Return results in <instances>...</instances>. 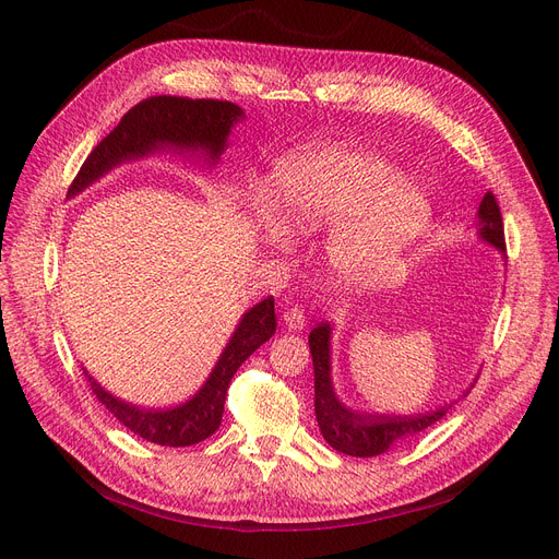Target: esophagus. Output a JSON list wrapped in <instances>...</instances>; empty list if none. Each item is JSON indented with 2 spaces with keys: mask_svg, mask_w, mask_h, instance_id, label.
I'll return each instance as SVG.
<instances>
[{
  "mask_svg": "<svg viewBox=\"0 0 559 559\" xmlns=\"http://www.w3.org/2000/svg\"><path fill=\"white\" fill-rule=\"evenodd\" d=\"M283 324L289 331H301L306 326V312H304V308L301 306H289L283 312Z\"/></svg>",
  "mask_w": 559,
  "mask_h": 559,
  "instance_id": "obj_1",
  "label": "esophagus"
}]
</instances>
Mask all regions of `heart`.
Here are the masks:
<instances>
[{
  "instance_id": "1",
  "label": "heart",
  "mask_w": 559,
  "mask_h": 559,
  "mask_svg": "<svg viewBox=\"0 0 559 559\" xmlns=\"http://www.w3.org/2000/svg\"><path fill=\"white\" fill-rule=\"evenodd\" d=\"M267 213L255 222L272 242L281 234L312 235L331 228L329 258L348 278H365L399 258L424 233L430 201L401 171L348 144H317L292 152L270 174Z\"/></svg>"
}]
</instances>
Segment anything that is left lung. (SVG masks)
<instances>
[{
	"label": "left lung",
	"mask_w": 559,
	"mask_h": 559,
	"mask_svg": "<svg viewBox=\"0 0 559 559\" xmlns=\"http://www.w3.org/2000/svg\"><path fill=\"white\" fill-rule=\"evenodd\" d=\"M478 235L480 240L491 245L493 249L503 251L506 255V233H503V217L498 201L491 192H487L480 201L478 209ZM331 324L321 321L308 337L312 367H314V415L321 435L326 442L346 455L356 457H373L392 449L396 442L415 437L417 432L430 428L442 417H447L453 403L439 405L437 409L424 415L413 417H399V415H360L356 409L346 407L335 390L331 380ZM457 403V401H455Z\"/></svg>",
	"instance_id": "left-lung-1"
}]
</instances>
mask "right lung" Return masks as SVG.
Instances as JSON below:
<instances>
[{
	"label": "right lung",
	"mask_w": 559,
	"mask_h": 559,
	"mask_svg": "<svg viewBox=\"0 0 559 559\" xmlns=\"http://www.w3.org/2000/svg\"><path fill=\"white\" fill-rule=\"evenodd\" d=\"M242 117L245 110L238 104L219 99H190L171 95L144 99L133 106L122 117L120 124L85 158L68 190V197L79 194L117 165L163 150H171L176 154L201 152L205 160L215 165L226 150L233 124H238ZM274 333V297H267L242 314L238 329L233 331L203 388L190 401L167 409H144L124 403L106 392L85 369L83 371L102 405H106L108 413H112V417L131 432L160 447H192L219 428L233 373Z\"/></svg>",
	"instance_id": "1"
}]
</instances>
